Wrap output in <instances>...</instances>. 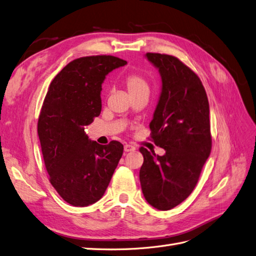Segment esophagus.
Here are the masks:
<instances>
[{"label":"esophagus","mask_w":256,"mask_h":256,"mask_svg":"<svg viewBox=\"0 0 256 256\" xmlns=\"http://www.w3.org/2000/svg\"><path fill=\"white\" fill-rule=\"evenodd\" d=\"M136 148L134 147L133 144H126L124 146V151L126 152H132V151H134Z\"/></svg>","instance_id":"1"}]
</instances>
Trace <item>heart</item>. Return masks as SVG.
I'll return each instance as SVG.
<instances>
[{"mask_svg": "<svg viewBox=\"0 0 256 256\" xmlns=\"http://www.w3.org/2000/svg\"><path fill=\"white\" fill-rule=\"evenodd\" d=\"M123 84L126 86L130 96H136L140 93H149V84L142 76L138 74L128 75L123 80Z\"/></svg>", "mask_w": 256, "mask_h": 256, "instance_id": "obj_1", "label": "heart"}]
</instances>
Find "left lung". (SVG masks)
Here are the masks:
<instances>
[{"label": "left lung", "instance_id": "8db88e82", "mask_svg": "<svg viewBox=\"0 0 256 256\" xmlns=\"http://www.w3.org/2000/svg\"><path fill=\"white\" fill-rule=\"evenodd\" d=\"M144 58L158 70L162 82L150 130L165 154L142 147L140 180L146 200L158 210H170L192 193L210 154L209 103L198 76L177 58L160 54Z\"/></svg>", "mask_w": 256, "mask_h": 256}]
</instances>
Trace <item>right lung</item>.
<instances>
[{"mask_svg": "<svg viewBox=\"0 0 256 256\" xmlns=\"http://www.w3.org/2000/svg\"><path fill=\"white\" fill-rule=\"evenodd\" d=\"M126 61L92 56L70 62L50 84L38 118V133L50 184L76 207L102 198L123 153L119 142L91 140L84 126L102 110L106 76Z\"/></svg>", "mask_w": 256, "mask_h": 256, "instance_id": "obj_1", "label": "right lung"}]
</instances>
